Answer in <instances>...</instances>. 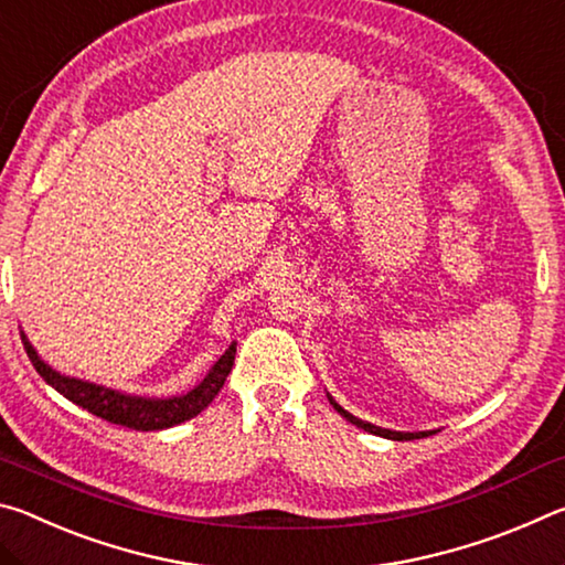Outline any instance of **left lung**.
Instances as JSON below:
<instances>
[{
    "label": "left lung",
    "mask_w": 565,
    "mask_h": 565,
    "mask_svg": "<svg viewBox=\"0 0 565 565\" xmlns=\"http://www.w3.org/2000/svg\"><path fill=\"white\" fill-rule=\"evenodd\" d=\"M329 401H331L333 408H337L343 418L351 420L353 426H359V428H363V431H369V434H376V436H384V438H394V441H411V438H424V436H428V434H401V431H388V428H379V426H374V424H366V420L351 416L349 411H343L333 398H329Z\"/></svg>",
    "instance_id": "8db88e82"
}]
</instances>
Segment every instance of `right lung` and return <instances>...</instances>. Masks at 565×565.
Listing matches in <instances>:
<instances>
[{
	"mask_svg": "<svg viewBox=\"0 0 565 565\" xmlns=\"http://www.w3.org/2000/svg\"><path fill=\"white\" fill-rule=\"evenodd\" d=\"M24 349H26V356H30V361L34 363L36 374H40L46 384L60 391L62 396L70 398L72 404L87 408L89 414L109 420V424L134 428V431H161V428L177 426L181 420H189L196 414H202V411L212 404L218 391H222L236 356V343H232V347L224 351V356L214 363V369L209 371V376L202 381V384L191 388L184 396L139 398V396H124L119 391L89 384V381L56 374L54 369L46 366V363L36 356V351L26 339H24Z\"/></svg>",
	"mask_w": 565,
	"mask_h": 565,
	"instance_id": "right-lung-1",
	"label": "right lung"
}]
</instances>
